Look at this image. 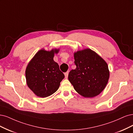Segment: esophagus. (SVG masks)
<instances>
[{
  "label": "esophagus",
  "instance_id": "obj_1",
  "mask_svg": "<svg viewBox=\"0 0 133 133\" xmlns=\"http://www.w3.org/2000/svg\"><path fill=\"white\" fill-rule=\"evenodd\" d=\"M65 78H67L68 76V72H66L65 73Z\"/></svg>",
  "mask_w": 133,
  "mask_h": 133
}]
</instances>
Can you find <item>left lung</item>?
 Masks as SVG:
<instances>
[{
	"mask_svg": "<svg viewBox=\"0 0 133 133\" xmlns=\"http://www.w3.org/2000/svg\"><path fill=\"white\" fill-rule=\"evenodd\" d=\"M76 69L68 74V80L76 91L84 97L92 98L103 91L109 78L107 63L89 49L74 54Z\"/></svg>",
	"mask_w": 133,
	"mask_h": 133,
	"instance_id": "obj_1",
	"label": "left lung"
}]
</instances>
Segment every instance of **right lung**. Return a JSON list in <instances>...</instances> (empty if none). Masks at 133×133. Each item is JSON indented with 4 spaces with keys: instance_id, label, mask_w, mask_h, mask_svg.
Listing matches in <instances>:
<instances>
[{
    "instance_id": "add662e5",
    "label": "right lung",
    "mask_w": 133,
    "mask_h": 133,
    "mask_svg": "<svg viewBox=\"0 0 133 133\" xmlns=\"http://www.w3.org/2000/svg\"><path fill=\"white\" fill-rule=\"evenodd\" d=\"M59 50H41L28 64L25 71L28 87L35 95L45 98L54 93L59 87L65 75L58 63L54 61L55 53Z\"/></svg>"
}]
</instances>
